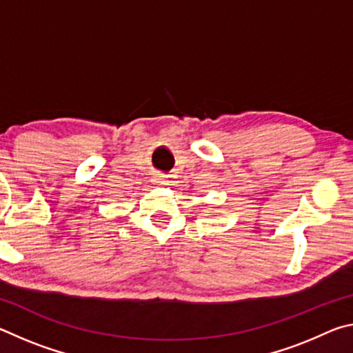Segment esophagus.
<instances>
[{"mask_svg": "<svg viewBox=\"0 0 353 353\" xmlns=\"http://www.w3.org/2000/svg\"><path fill=\"white\" fill-rule=\"evenodd\" d=\"M154 183L155 185H168V179H166V176L157 174V176L154 177Z\"/></svg>", "mask_w": 353, "mask_h": 353, "instance_id": "esophagus-1", "label": "esophagus"}]
</instances>
